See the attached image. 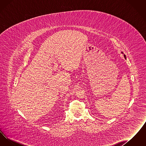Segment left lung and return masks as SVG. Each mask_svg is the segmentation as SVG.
<instances>
[{"instance_id": "8db88e82", "label": "left lung", "mask_w": 146, "mask_h": 146, "mask_svg": "<svg viewBox=\"0 0 146 146\" xmlns=\"http://www.w3.org/2000/svg\"><path fill=\"white\" fill-rule=\"evenodd\" d=\"M124 57H125V58H126V56H125V55H124Z\"/></svg>"}]
</instances>
